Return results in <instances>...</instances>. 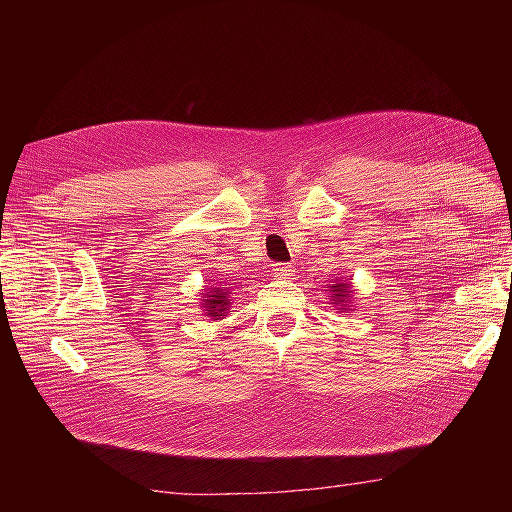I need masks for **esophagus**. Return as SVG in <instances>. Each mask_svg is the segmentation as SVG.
Listing matches in <instances>:
<instances>
[{"label": "esophagus", "instance_id": "1", "mask_svg": "<svg viewBox=\"0 0 512 512\" xmlns=\"http://www.w3.org/2000/svg\"><path fill=\"white\" fill-rule=\"evenodd\" d=\"M290 275H292V267L286 265V262H282V265H273L275 280H290Z\"/></svg>", "mask_w": 512, "mask_h": 512}]
</instances>
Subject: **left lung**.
Returning <instances> with one entry per match:
<instances>
[{"label": "left lung", "instance_id": "obj_1", "mask_svg": "<svg viewBox=\"0 0 512 512\" xmlns=\"http://www.w3.org/2000/svg\"><path fill=\"white\" fill-rule=\"evenodd\" d=\"M329 288H331V301H333L335 305H339V309H346V307H348L346 301H348L350 284L344 282V280H339V282H335V284L329 286Z\"/></svg>", "mask_w": 512, "mask_h": 512}]
</instances>
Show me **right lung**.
<instances>
[{
  "label": "right lung",
  "instance_id": "right-lung-1",
  "mask_svg": "<svg viewBox=\"0 0 512 512\" xmlns=\"http://www.w3.org/2000/svg\"><path fill=\"white\" fill-rule=\"evenodd\" d=\"M232 297V290L230 288H209V292L203 297V307H205V314L211 316L213 320H220L222 316H226L228 307H230V299Z\"/></svg>",
  "mask_w": 512,
  "mask_h": 512
}]
</instances>
